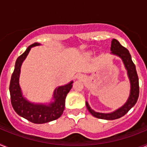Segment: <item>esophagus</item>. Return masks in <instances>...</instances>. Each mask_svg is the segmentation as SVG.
Returning a JSON list of instances; mask_svg holds the SVG:
<instances>
[{
	"mask_svg": "<svg viewBox=\"0 0 147 147\" xmlns=\"http://www.w3.org/2000/svg\"><path fill=\"white\" fill-rule=\"evenodd\" d=\"M80 78H82V77H80Z\"/></svg>",
	"mask_w": 147,
	"mask_h": 147,
	"instance_id": "obj_1",
	"label": "esophagus"
}]
</instances>
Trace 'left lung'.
<instances>
[{"mask_svg": "<svg viewBox=\"0 0 147 147\" xmlns=\"http://www.w3.org/2000/svg\"><path fill=\"white\" fill-rule=\"evenodd\" d=\"M110 50L112 51V54L119 56L123 60L126 69L127 71V74L129 76L130 81L131 89L130 95L127 102L124 104L121 107L118 109L111 113H102L95 112L90 107L89 105L86 102V107L89 111L94 117H96L100 119H105V120H114L124 116L131 108L136 104L138 98L139 96V82H138V76L136 71V65L133 63L131 58V55L129 51L126 48L122 46L120 42L117 40L113 39L111 42V48Z\"/></svg>", "mask_w": 147, "mask_h": 147, "instance_id": "obj_1", "label": "left lung"}]
</instances>
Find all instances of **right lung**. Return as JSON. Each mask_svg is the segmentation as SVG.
<instances>
[{
	"label": "right lung",
	"instance_id": "add662e5",
	"mask_svg": "<svg viewBox=\"0 0 147 147\" xmlns=\"http://www.w3.org/2000/svg\"><path fill=\"white\" fill-rule=\"evenodd\" d=\"M40 44L37 42L29 45L26 51L17 59L14 72L9 85L11 103L15 112L19 115L34 124H44L59 119L65 106V98L73 86V82L64 86L58 87L54 93V102L49 105H34L23 98L19 85V76L22 62L28 55L31 48Z\"/></svg>",
	"mask_w": 147,
	"mask_h": 147
}]
</instances>
